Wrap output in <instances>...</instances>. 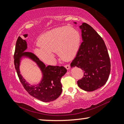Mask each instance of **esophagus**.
<instances>
[{"label": "esophagus", "mask_w": 124, "mask_h": 124, "mask_svg": "<svg viewBox=\"0 0 124 124\" xmlns=\"http://www.w3.org/2000/svg\"><path fill=\"white\" fill-rule=\"evenodd\" d=\"M65 68H66L67 70H70V66L69 65V64H66V65H65Z\"/></svg>", "instance_id": "1"}]
</instances>
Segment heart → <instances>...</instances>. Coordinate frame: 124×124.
<instances>
[{"mask_svg": "<svg viewBox=\"0 0 124 124\" xmlns=\"http://www.w3.org/2000/svg\"><path fill=\"white\" fill-rule=\"evenodd\" d=\"M80 41V34L76 29L67 26L57 27L39 37L37 45L40 48L35 49L34 52L47 64L54 63L53 52H56L62 60L68 61L77 54Z\"/></svg>", "mask_w": 124, "mask_h": 124, "instance_id": "b5f03b06", "label": "heart"}]
</instances>
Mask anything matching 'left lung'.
Returning a JSON list of instances; mask_svg holds the SVG:
<instances>
[{
    "instance_id": "1",
    "label": "left lung",
    "mask_w": 124,
    "mask_h": 124,
    "mask_svg": "<svg viewBox=\"0 0 124 124\" xmlns=\"http://www.w3.org/2000/svg\"><path fill=\"white\" fill-rule=\"evenodd\" d=\"M79 27L83 42L70 66L77 67L84 72L83 77L77 82L78 87L92 92L107 83L110 72V61L104 41L93 27L84 23Z\"/></svg>"
}]
</instances>
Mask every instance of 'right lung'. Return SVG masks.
<instances>
[{"mask_svg":"<svg viewBox=\"0 0 124 124\" xmlns=\"http://www.w3.org/2000/svg\"><path fill=\"white\" fill-rule=\"evenodd\" d=\"M24 37L27 34L23 35ZM27 49V43L21 37H19L16 42L14 55L15 68L21 84L28 93L36 99L44 102H50L56 100L62 92L61 79L67 72L63 66H46L36 55L31 52H25ZM25 56L30 58L36 63L42 72L43 78L40 83L31 86L21 76L19 67L21 60Z\"/></svg>","mask_w":124,"mask_h":124,"instance_id":"add662e5","label":"right lung"}]
</instances>
